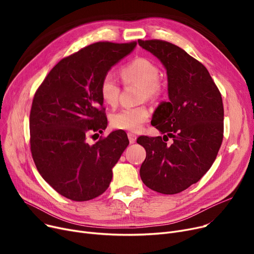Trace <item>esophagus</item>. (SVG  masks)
<instances>
[{"label":"esophagus","instance_id":"esophagus-1","mask_svg":"<svg viewBox=\"0 0 254 254\" xmlns=\"http://www.w3.org/2000/svg\"><path fill=\"white\" fill-rule=\"evenodd\" d=\"M127 137H128V141L130 144L136 142L137 136H136V134H134V132H127Z\"/></svg>","mask_w":254,"mask_h":254}]
</instances>
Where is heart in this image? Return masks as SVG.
Listing matches in <instances>:
<instances>
[{
  "mask_svg": "<svg viewBox=\"0 0 254 254\" xmlns=\"http://www.w3.org/2000/svg\"><path fill=\"white\" fill-rule=\"evenodd\" d=\"M120 77L126 84L140 86V100H158L164 95V86L158 81L159 70L151 61L137 58L119 70ZM99 92L102 101L110 107H115L119 97V85L111 73H107L101 80ZM150 117L147 107L142 105L125 108L113 113L110 117L111 126L117 129L139 131Z\"/></svg>",
  "mask_w": 254,
  "mask_h": 254,
  "instance_id": "obj_1",
  "label": "heart"
}]
</instances>
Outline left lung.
<instances>
[{"mask_svg": "<svg viewBox=\"0 0 254 254\" xmlns=\"http://www.w3.org/2000/svg\"><path fill=\"white\" fill-rule=\"evenodd\" d=\"M138 43L165 65L169 93L151 120L164 136L137 139L146 150L140 176L150 190L175 194L196 183L215 161L223 139L222 98L206 66L182 48L155 39Z\"/></svg>", "mask_w": 254, "mask_h": 254, "instance_id": "1", "label": "left lung"}]
</instances>
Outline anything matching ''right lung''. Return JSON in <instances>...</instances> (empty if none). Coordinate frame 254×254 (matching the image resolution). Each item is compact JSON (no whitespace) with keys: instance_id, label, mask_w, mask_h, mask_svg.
Here are the masks:
<instances>
[{"instance_id":"add662e5","label":"right lung","mask_w":254,"mask_h":254,"mask_svg":"<svg viewBox=\"0 0 254 254\" xmlns=\"http://www.w3.org/2000/svg\"><path fill=\"white\" fill-rule=\"evenodd\" d=\"M136 45L90 44L60 61L35 93L30 114L34 163L51 188L72 201H88L108 189L112 168L127 147L123 131L92 145L86 139L107 127L102 78Z\"/></svg>"}]
</instances>
